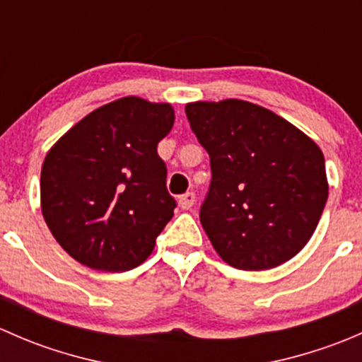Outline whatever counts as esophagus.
Masks as SVG:
<instances>
[{
  "label": "esophagus",
  "instance_id": "34e87169",
  "mask_svg": "<svg viewBox=\"0 0 362 362\" xmlns=\"http://www.w3.org/2000/svg\"><path fill=\"white\" fill-rule=\"evenodd\" d=\"M178 204H180L182 210H191L192 204H194V192H185L178 198Z\"/></svg>",
  "mask_w": 362,
  "mask_h": 362
}]
</instances>
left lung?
Wrapping results in <instances>:
<instances>
[{"label": "left lung", "instance_id": "8db88e82", "mask_svg": "<svg viewBox=\"0 0 362 362\" xmlns=\"http://www.w3.org/2000/svg\"><path fill=\"white\" fill-rule=\"evenodd\" d=\"M210 156L211 184L199 221L224 262L275 268L308 243L327 202L322 151L275 112L242 100L185 105Z\"/></svg>", "mask_w": 362, "mask_h": 362}]
</instances>
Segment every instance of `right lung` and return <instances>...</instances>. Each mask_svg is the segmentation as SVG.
<instances>
[{"label": "right lung", "instance_id": "right-lung-1", "mask_svg": "<svg viewBox=\"0 0 362 362\" xmlns=\"http://www.w3.org/2000/svg\"><path fill=\"white\" fill-rule=\"evenodd\" d=\"M173 122L170 103L126 96L83 117L47 152L43 218L80 264L129 272L152 254L177 206L158 156Z\"/></svg>", "mask_w": 362, "mask_h": 362}]
</instances>
